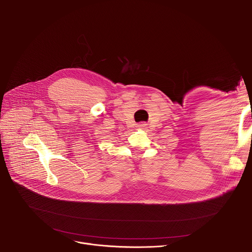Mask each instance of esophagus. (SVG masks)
<instances>
[{
    "label": "esophagus",
    "mask_w": 252,
    "mask_h": 252,
    "mask_svg": "<svg viewBox=\"0 0 252 252\" xmlns=\"http://www.w3.org/2000/svg\"><path fill=\"white\" fill-rule=\"evenodd\" d=\"M137 126H138V128H144L145 126H146V125H145L144 123H142V124H139Z\"/></svg>",
    "instance_id": "34e87169"
}]
</instances>
